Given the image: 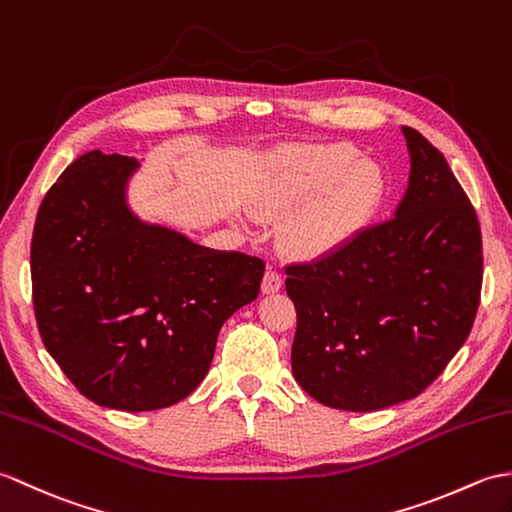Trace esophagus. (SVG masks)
<instances>
[{"instance_id":"34e87169","label":"esophagus","mask_w":512,"mask_h":512,"mask_svg":"<svg viewBox=\"0 0 512 512\" xmlns=\"http://www.w3.org/2000/svg\"><path fill=\"white\" fill-rule=\"evenodd\" d=\"M280 289H282V274H280L278 269L269 267L265 271V278H263V291L265 293H276Z\"/></svg>"}]
</instances>
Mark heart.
I'll return each instance as SVG.
<instances>
[{
    "instance_id": "obj_1",
    "label": "heart",
    "mask_w": 512,
    "mask_h": 512,
    "mask_svg": "<svg viewBox=\"0 0 512 512\" xmlns=\"http://www.w3.org/2000/svg\"><path fill=\"white\" fill-rule=\"evenodd\" d=\"M315 191L287 223V241L302 254L335 252L355 241L383 208L385 179L350 144L291 146L269 160L258 206L280 212Z\"/></svg>"
}]
</instances>
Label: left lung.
<instances>
[{
  "instance_id": "8db88e82",
  "label": "left lung",
  "mask_w": 512,
  "mask_h": 512,
  "mask_svg": "<svg viewBox=\"0 0 512 512\" xmlns=\"http://www.w3.org/2000/svg\"><path fill=\"white\" fill-rule=\"evenodd\" d=\"M403 133L412 170L394 217L285 267L293 377L335 410L414 399L467 342L480 306L478 214L445 155L416 129Z\"/></svg>"
}]
</instances>
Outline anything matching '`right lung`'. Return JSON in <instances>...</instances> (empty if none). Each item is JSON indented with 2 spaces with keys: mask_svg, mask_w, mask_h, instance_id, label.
<instances>
[{
  "mask_svg": "<svg viewBox=\"0 0 512 512\" xmlns=\"http://www.w3.org/2000/svg\"><path fill=\"white\" fill-rule=\"evenodd\" d=\"M135 166L89 151L63 170L34 221L30 274L43 346L76 390L151 412L206 377L223 322L256 300L265 263L135 219L124 203Z\"/></svg>",
  "mask_w": 512,
  "mask_h": 512,
  "instance_id": "obj_1",
  "label": "right lung"
}]
</instances>
